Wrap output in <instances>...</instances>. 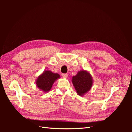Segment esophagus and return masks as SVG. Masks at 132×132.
Returning <instances> with one entry per match:
<instances>
[{"instance_id":"obj_1","label":"esophagus","mask_w":132,"mask_h":132,"mask_svg":"<svg viewBox=\"0 0 132 132\" xmlns=\"http://www.w3.org/2000/svg\"><path fill=\"white\" fill-rule=\"evenodd\" d=\"M62 76L63 78H67L68 77V75L67 74H62Z\"/></svg>"}]
</instances>
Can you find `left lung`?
Wrapping results in <instances>:
<instances>
[{
	"mask_svg": "<svg viewBox=\"0 0 132 132\" xmlns=\"http://www.w3.org/2000/svg\"><path fill=\"white\" fill-rule=\"evenodd\" d=\"M72 83L78 95L83 96L91 89L93 79L88 71L82 70L72 77Z\"/></svg>",
	"mask_w": 132,
	"mask_h": 132,
	"instance_id": "left-lung-1",
	"label": "left lung"
}]
</instances>
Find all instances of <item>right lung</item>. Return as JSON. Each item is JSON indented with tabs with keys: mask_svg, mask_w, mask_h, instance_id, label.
Returning <instances> with one entry per match:
<instances>
[{
	"mask_svg": "<svg viewBox=\"0 0 132 132\" xmlns=\"http://www.w3.org/2000/svg\"><path fill=\"white\" fill-rule=\"evenodd\" d=\"M60 78L57 73H53L50 70H45L39 76L36 80V86L43 91L46 92L50 90L53 83Z\"/></svg>",
	"mask_w": 132,
	"mask_h": 132,
	"instance_id": "obj_1",
	"label": "right lung"
}]
</instances>
